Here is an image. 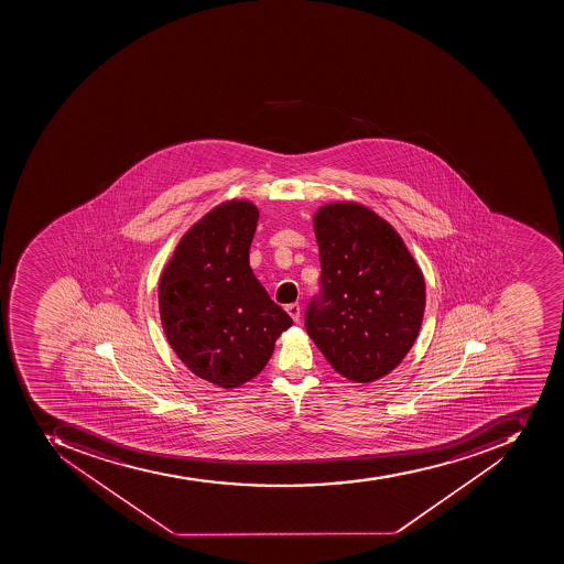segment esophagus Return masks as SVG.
<instances>
[{"instance_id":"1","label":"esophagus","mask_w":564,"mask_h":564,"mask_svg":"<svg viewBox=\"0 0 564 564\" xmlns=\"http://www.w3.org/2000/svg\"><path fill=\"white\" fill-rule=\"evenodd\" d=\"M285 312L293 317L294 323H297V321H300V312H302V308H300L297 303H291V305H285Z\"/></svg>"}]
</instances>
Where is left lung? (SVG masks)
Masks as SVG:
<instances>
[{"label":"left lung","mask_w":564,"mask_h":564,"mask_svg":"<svg viewBox=\"0 0 564 564\" xmlns=\"http://www.w3.org/2000/svg\"><path fill=\"white\" fill-rule=\"evenodd\" d=\"M321 293L305 328L340 376L373 382L402 364L425 314V279L395 227L359 203L314 214Z\"/></svg>","instance_id":"obj_1"}]
</instances>
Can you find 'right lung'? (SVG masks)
I'll return each mask as SVG.
<instances>
[{"label": "right lung", "instance_id": "add662e5", "mask_svg": "<svg viewBox=\"0 0 564 564\" xmlns=\"http://www.w3.org/2000/svg\"><path fill=\"white\" fill-rule=\"evenodd\" d=\"M258 220L252 200H224L182 236L160 275L169 346L192 373L224 390L256 378L293 324L250 268Z\"/></svg>", "mask_w": 564, "mask_h": 564}]
</instances>
